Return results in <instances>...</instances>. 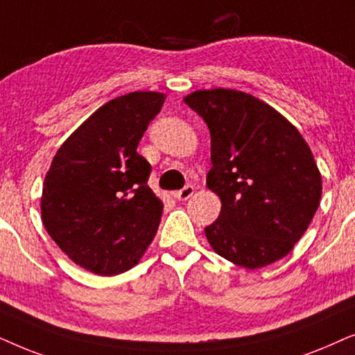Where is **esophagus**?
Returning <instances> with one entry per match:
<instances>
[{
	"instance_id": "1",
	"label": "esophagus",
	"mask_w": 355,
	"mask_h": 355,
	"mask_svg": "<svg viewBox=\"0 0 355 355\" xmlns=\"http://www.w3.org/2000/svg\"><path fill=\"white\" fill-rule=\"evenodd\" d=\"M193 193H195V188H193L191 185H187L185 188H182V190L175 191L173 198H175V200H178V201H187L188 198H191Z\"/></svg>"
}]
</instances>
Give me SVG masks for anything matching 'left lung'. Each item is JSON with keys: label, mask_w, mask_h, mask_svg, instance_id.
I'll use <instances>...</instances> for the list:
<instances>
[{"label": "left lung", "mask_w": 355, "mask_h": 355, "mask_svg": "<svg viewBox=\"0 0 355 355\" xmlns=\"http://www.w3.org/2000/svg\"><path fill=\"white\" fill-rule=\"evenodd\" d=\"M183 101L211 133L206 185L222 207L205 229L207 242L248 269L284 258L321 200V175L309 144L289 120L250 94L211 89Z\"/></svg>", "instance_id": "1"}]
</instances>
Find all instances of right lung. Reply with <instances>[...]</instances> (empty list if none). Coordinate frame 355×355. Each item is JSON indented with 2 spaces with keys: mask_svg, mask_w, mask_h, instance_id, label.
Returning a JSON list of instances; mask_svg holds the SVG:
<instances>
[{
  "mask_svg": "<svg viewBox=\"0 0 355 355\" xmlns=\"http://www.w3.org/2000/svg\"><path fill=\"white\" fill-rule=\"evenodd\" d=\"M164 101L160 92H130L107 102L61 144L45 175L46 232L69 259L98 276L138 264L157 232L164 205L136 149Z\"/></svg>",
  "mask_w": 355,
  "mask_h": 355,
  "instance_id": "add662e5",
  "label": "right lung"
}]
</instances>
